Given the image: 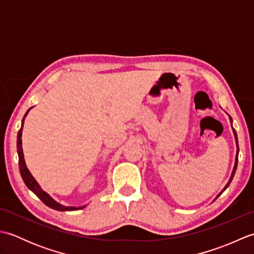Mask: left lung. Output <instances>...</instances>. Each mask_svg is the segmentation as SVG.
Returning a JSON list of instances; mask_svg holds the SVG:
<instances>
[{
    "mask_svg": "<svg viewBox=\"0 0 254 254\" xmlns=\"http://www.w3.org/2000/svg\"><path fill=\"white\" fill-rule=\"evenodd\" d=\"M230 121H231V118H230ZM233 130H234V133H235V137H236V142H237V155H236V161H235V167H234L233 174H231V177H230V179H229V182L227 183V186L225 187L224 190H226V189H227V188H228V186L230 185V182H231V180H233V178H234V176H235V172H236V169H237V165H238V154H239V145H238V138H237V133H236V131H235V128H233Z\"/></svg>",
    "mask_w": 254,
    "mask_h": 254,
    "instance_id": "left-lung-1",
    "label": "left lung"
}]
</instances>
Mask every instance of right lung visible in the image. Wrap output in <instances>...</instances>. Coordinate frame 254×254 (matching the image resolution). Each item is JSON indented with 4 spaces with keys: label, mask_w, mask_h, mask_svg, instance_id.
Returning <instances> with one entry per match:
<instances>
[{
    "label": "right lung",
    "mask_w": 254,
    "mask_h": 254,
    "mask_svg": "<svg viewBox=\"0 0 254 254\" xmlns=\"http://www.w3.org/2000/svg\"><path fill=\"white\" fill-rule=\"evenodd\" d=\"M30 110V109H29ZM29 110L25 113L24 119L27 116V113L29 112ZM24 119L23 122H21V127L19 128L18 134H17V153H18V165H19V171L21 178L25 182V185L27 186V188L34 192L36 195L39 197L42 202H44L47 206H49L53 209L57 210H61V212H64V210H76V209H82L83 207H68V206H63V205L57 203L55 199H53L49 194L46 193L44 190H41V188L38 185L37 181L34 179V177L31 176V174L29 172L28 168L26 167L25 164V159H24V154H23V148H21V132H23V126H24Z\"/></svg>",
    "instance_id": "obj_1"
}]
</instances>
